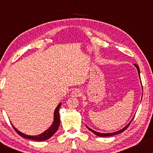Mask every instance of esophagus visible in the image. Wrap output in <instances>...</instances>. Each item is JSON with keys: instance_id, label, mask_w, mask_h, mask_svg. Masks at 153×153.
Returning <instances> with one entry per match:
<instances>
[{"instance_id": "34e87169", "label": "esophagus", "mask_w": 153, "mask_h": 153, "mask_svg": "<svg viewBox=\"0 0 153 153\" xmlns=\"http://www.w3.org/2000/svg\"><path fill=\"white\" fill-rule=\"evenodd\" d=\"M71 94H72V96H73V97H80L81 94H82V92H81L80 89L76 88L73 90V91Z\"/></svg>"}]
</instances>
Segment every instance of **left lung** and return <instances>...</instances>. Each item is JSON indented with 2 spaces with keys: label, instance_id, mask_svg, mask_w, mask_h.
Instances as JSON below:
<instances>
[{
  "label": "left lung",
  "instance_id": "obj_1",
  "mask_svg": "<svg viewBox=\"0 0 153 153\" xmlns=\"http://www.w3.org/2000/svg\"><path fill=\"white\" fill-rule=\"evenodd\" d=\"M134 65H135L136 68H137L138 72H139V76H140V71H139V66H138L137 64H134ZM132 120H133V119H132ZM132 120H131V122L129 123V124L127 125V126H125V127H124V128H123L122 129H120V130L117 131H116V132H114V133H107V134H105V133H100V132H97V131H95L93 130V129H91V128H89V127H88V129L90 131H91L92 132L94 133V134H96L97 136H99V137H110V136H114V135L122 133L123 131H124L125 130V129H127V127H128L129 126V125H130V123H131V121H132Z\"/></svg>",
  "mask_w": 153,
  "mask_h": 153
}]
</instances>
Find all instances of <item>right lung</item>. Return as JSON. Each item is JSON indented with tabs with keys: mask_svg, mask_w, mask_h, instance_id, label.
I'll return each instance as SVG.
<instances>
[{
	"mask_svg": "<svg viewBox=\"0 0 153 153\" xmlns=\"http://www.w3.org/2000/svg\"><path fill=\"white\" fill-rule=\"evenodd\" d=\"M60 105H61V103L58 104V106L56 108L55 111H54V121H53V125L50 127V128L48 129L47 130L45 131L44 133L41 134L37 135V136H28L20 132L19 131H18L17 129H16L15 127L12 125V127H13L14 130L16 131V133H17L18 134H19L21 137H24L25 139L35 140V141H45V140L49 139L56 132V131L58 130V127H59L60 123V116H59V108L60 107Z\"/></svg>",
	"mask_w": 153,
	"mask_h": 153,
	"instance_id": "obj_1",
	"label": "right lung"
}]
</instances>
